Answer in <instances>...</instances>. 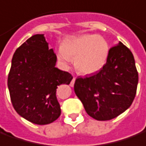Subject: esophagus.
<instances>
[{"instance_id": "esophagus-1", "label": "esophagus", "mask_w": 146, "mask_h": 146, "mask_svg": "<svg viewBox=\"0 0 146 146\" xmlns=\"http://www.w3.org/2000/svg\"><path fill=\"white\" fill-rule=\"evenodd\" d=\"M75 80H76V77H73V79H72V81H71V82H70V86H72V87H73V86H74V83H75Z\"/></svg>"}]
</instances>
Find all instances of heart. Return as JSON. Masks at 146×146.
Returning <instances> with one entry per match:
<instances>
[{"label": "heart", "mask_w": 146, "mask_h": 146, "mask_svg": "<svg viewBox=\"0 0 146 146\" xmlns=\"http://www.w3.org/2000/svg\"><path fill=\"white\" fill-rule=\"evenodd\" d=\"M110 46L102 36L86 34L65 40L58 52V58L65 65L70 59L81 74H91L102 69L106 62Z\"/></svg>", "instance_id": "obj_1"}]
</instances>
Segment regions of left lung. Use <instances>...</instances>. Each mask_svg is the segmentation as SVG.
<instances>
[{
	"label": "left lung",
	"instance_id": "left-lung-1",
	"mask_svg": "<svg viewBox=\"0 0 146 146\" xmlns=\"http://www.w3.org/2000/svg\"><path fill=\"white\" fill-rule=\"evenodd\" d=\"M138 73L132 52L120 42L110 48L106 63L97 73L77 77L74 91L86 113L98 121L115 118L134 100Z\"/></svg>",
	"mask_w": 146,
	"mask_h": 146
}]
</instances>
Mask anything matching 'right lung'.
Instances as JSON below:
<instances>
[{
    "label": "right lung",
    "instance_id": "1",
    "mask_svg": "<svg viewBox=\"0 0 146 146\" xmlns=\"http://www.w3.org/2000/svg\"><path fill=\"white\" fill-rule=\"evenodd\" d=\"M56 56L44 35L36 34L15 51L8 76V87L17 113L36 125H47L60 117L56 92L69 85L73 76L55 67Z\"/></svg>",
    "mask_w": 146,
    "mask_h": 146
}]
</instances>
